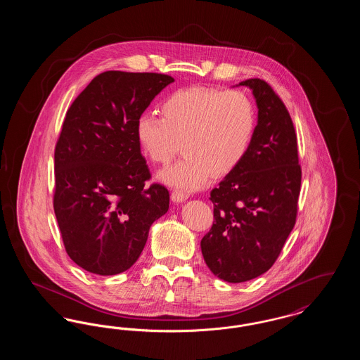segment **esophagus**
I'll list each match as a JSON object with an SVG mask.
<instances>
[{"label":"esophagus","instance_id":"obj_1","mask_svg":"<svg viewBox=\"0 0 360 360\" xmlns=\"http://www.w3.org/2000/svg\"><path fill=\"white\" fill-rule=\"evenodd\" d=\"M188 198V194L186 191L182 190H174L172 193V200L174 202H184Z\"/></svg>","mask_w":360,"mask_h":360}]
</instances>
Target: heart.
Masks as SVG:
<instances>
[{
    "label": "heart",
    "instance_id": "b5f03b06",
    "mask_svg": "<svg viewBox=\"0 0 360 360\" xmlns=\"http://www.w3.org/2000/svg\"><path fill=\"white\" fill-rule=\"evenodd\" d=\"M160 116L136 121L137 143L153 163L170 165L182 144L185 156L160 179L175 188L197 190L212 176L236 170L245 158L257 128L252 101L241 91L186 87L160 103Z\"/></svg>",
    "mask_w": 360,
    "mask_h": 360
}]
</instances>
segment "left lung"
I'll list each match as a JSON object with an SVG mask.
<instances>
[{"mask_svg": "<svg viewBox=\"0 0 360 360\" xmlns=\"http://www.w3.org/2000/svg\"><path fill=\"white\" fill-rule=\"evenodd\" d=\"M257 125L236 170L210 191L214 221L201 240L206 266L240 283L271 269L294 228L301 190L297 135L283 101L266 81L251 78Z\"/></svg>", "mask_w": 360, "mask_h": 360, "instance_id": "obj_1", "label": "left lung"}]
</instances>
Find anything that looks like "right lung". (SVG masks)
Masks as SVG:
<instances>
[{
    "label": "right lung",
    "mask_w": 360,
    "mask_h": 360,
    "mask_svg": "<svg viewBox=\"0 0 360 360\" xmlns=\"http://www.w3.org/2000/svg\"><path fill=\"white\" fill-rule=\"evenodd\" d=\"M174 78L105 71L74 100L55 147L53 210L68 255L86 271L116 275L136 262L170 204L151 178L136 121Z\"/></svg>",
    "instance_id": "obj_1"
}]
</instances>
